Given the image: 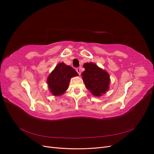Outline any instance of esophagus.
<instances>
[{"instance_id":"34e87169","label":"esophagus","mask_w":154,"mask_h":154,"mask_svg":"<svg viewBox=\"0 0 154 154\" xmlns=\"http://www.w3.org/2000/svg\"><path fill=\"white\" fill-rule=\"evenodd\" d=\"M76 71H77V72L80 75V74H81V68H80V67L77 68V69H76Z\"/></svg>"}]
</instances>
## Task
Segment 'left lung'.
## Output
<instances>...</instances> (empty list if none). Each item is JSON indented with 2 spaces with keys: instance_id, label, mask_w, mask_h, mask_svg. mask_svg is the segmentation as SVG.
Wrapping results in <instances>:
<instances>
[{
  "instance_id": "1",
  "label": "left lung",
  "mask_w": 154,
  "mask_h": 154,
  "mask_svg": "<svg viewBox=\"0 0 154 154\" xmlns=\"http://www.w3.org/2000/svg\"><path fill=\"white\" fill-rule=\"evenodd\" d=\"M83 67L85 70L82 75L87 88L96 96L105 93L110 83L109 74L93 63H86Z\"/></svg>"
}]
</instances>
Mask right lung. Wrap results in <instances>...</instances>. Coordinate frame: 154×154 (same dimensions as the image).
I'll return each mask as SVG.
<instances>
[{"label": "right lung", "mask_w": 154, "mask_h": 154, "mask_svg": "<svg viewBox=\"0 0 154 154\" xmlns=\"http://www.w3.org/2000/svg\"><path fill=\"white\" fill-rule=\"evenodd\" d=\"M76 76L78 74L71 66L64 63L58 64L48 78L51 92L54 96L62 95L67 89L70 79Z\"/></svg>", "instance_id": "add662e5"}]
</instances>
